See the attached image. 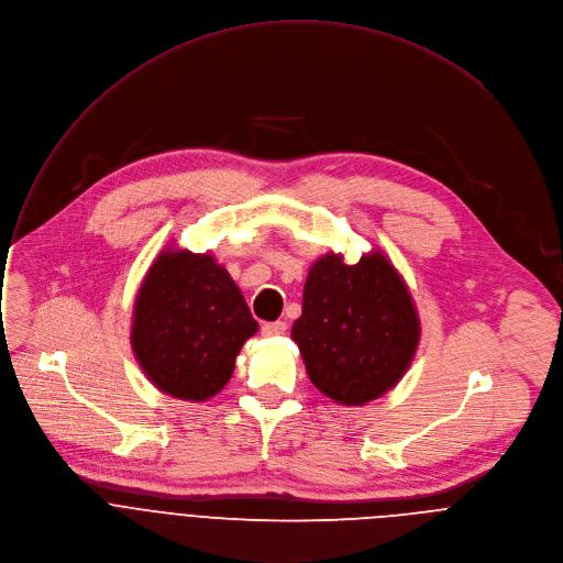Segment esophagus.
<instances>
[{
	"mask_svg": "<svg viewBox=\"0 0 563 563\" xmlns=\"http://www.w3.org/2000/svg\"><path fill=\"white\" fill-rule=\"evenodd\" d=\"M286 329H288V324L286 322H266V324H262V333L264 335H268V338H277V335H284L286 333Z\"/></svg>",
	"mask_w": 563,
	"mask_h": 563,
	"instance_id": "34e87169",
	"label": "esophagus"
}]
</instances>
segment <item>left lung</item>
Wrapping results in <instances>:
<instances>
[{"label": "left lung", "instance_id": "left-lung-1", "mask_svg": "<svg viewBox=\"0 0 563 563\" xmlns=\"http://www.w3.org/2000/svg\"><path fill=\"white\" fill-rule=\"evenodd\" d=\"M290 335L310 383L353 407L380 398L402 378L420 322L407 284L383 253L353 266L329 253L308 271Z\"/></svg>", "mask_w": 563, "mask_h": 563}]
</instances>
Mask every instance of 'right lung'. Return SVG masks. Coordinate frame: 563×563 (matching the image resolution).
Listing matches in <instances>:
<instances>
[{
  "label": "right lung",
  "instance_id": "1",
  "mask_svg": "<svg viewBox=\"0 0 563 563\" xmlns=\"http://www.w3.org/2000/svg\"><path fill=\"white\" fill-rule=\"evenodd\" d=\"M257 329L239 286L212 255L165 250L139 290L132 349L156 389L203 402L228 385L234 357Z\"/></svg>",
  "mask_w": 563,
  "mask_h": 563
}]
</instances>
